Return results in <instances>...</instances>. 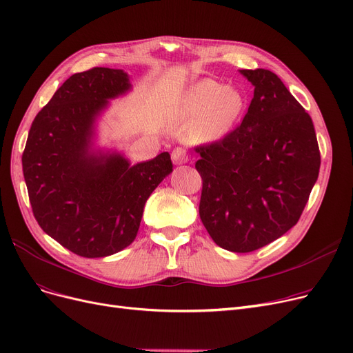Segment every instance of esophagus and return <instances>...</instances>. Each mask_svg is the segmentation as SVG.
Returning <instances> with one entry per match:
<instances>
[{"label":"esophagus","mask_w":353,"mask_h":353,"mask_svg":"<svg viewBox=\"0 0 353 353\" xmlns=\"http://www.w3.org/2000/svg\"><path fill=\"white\" fill-rule=\"evenodd\" d=\"M172 160L174 164H183V163H188L189 157H188V152L183 147H176L172 152Z\"/></svg>","instance_id":"34e87169"}]
</instances>
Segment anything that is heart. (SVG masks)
<instances>
[{
	"label": "heart",
	"mask_w": 353,
	"mask_h": 353,
	"mask_svg": "<svg viewBox=\"0 0 353 353\" xmlns=\"http://www.w3.org/2000/svg\"><path fill=\"white\" fill-rule=\"evenodd\" d=\"M243 110V98L234 88L216 82L197 83L186 99V115L194 125H201L206 139H219L234 127Z\"/></svg>",
	"instance_id": "b5f03b06"
}]
</instances>
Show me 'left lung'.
I'll use <instances>...</instances> for the list:
<instances>
[{"instance_id":"left-lung-1","label":"left lung","mask_w":353,"mask_h":353,"mask_svg":"<svg viewBox=\"0 0 353 353\" xmlns=\"http://www.w3.org/2000/svg\"><path fill=\"white\" fill-rule=\"evenodd\" d=\"M254 98L241 125L196 147L202 177L199 214L221 248L251 252L293 228L319 176L310 115L267 69H242Z\"/></svg>"}]
</instances>
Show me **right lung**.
<instances>
[{"label": "right lung", "mask_w": 353, "mask_h": 353, "mask_svg": "<svg viewBox=\"0 0 353 353\" xmlns=\"http://www.w3.org/2000/svg\"><path fill=\"white\" fill-rule=\"evenodd\" d=\"M131 89L121 69L74 73L36 115L23 152L33 214L43 231L85 258L108 256L135 239L150 194L173 172L168 152L131 165L94 151L95 121Z\"/></svg>", "instance_id": "right-lung-1"}]
</instances>
